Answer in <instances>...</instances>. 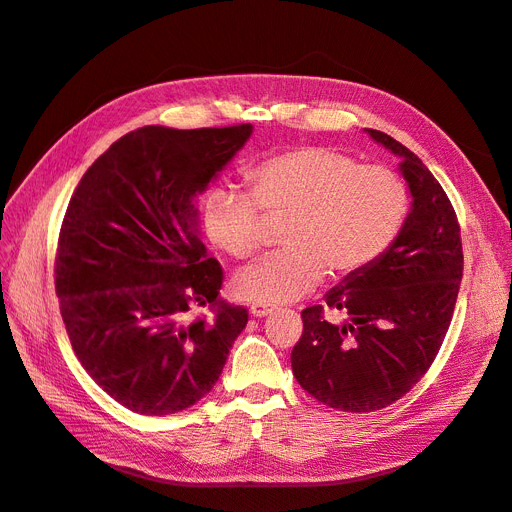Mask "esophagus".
<instances>
[{
	"label": "esophagus",
	"mask_w": 512,
	"mask_h": 512,
	"mask_svg": "<svg viewBox=\"0 0 512 512\" xmlns=\"http://www.w3.org/2000/svg\"><path fill=\"white\" fill-rule=\"evenodd\" d=\"M250 312H252V316H256V318H265V316H271V314H273V307H269V305H265V303H254V305L250 307Z\"/></svg>",
	"instance_id": "esophagus-1"
}]
</instances>
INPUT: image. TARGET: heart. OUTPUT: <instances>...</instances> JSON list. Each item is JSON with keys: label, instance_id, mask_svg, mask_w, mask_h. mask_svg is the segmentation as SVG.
Segmentation results:
<instances>
[{"label": "heart", "instance_id": "heart-1", "mask_svg": "<svg viewBox=\"0 0 512 512\" xmlns=\"http://www.w3.org/2000/svg\"><path fill=\"white\" fill-rule=\"evenodd\" d=\"M250 192L215 185L203 200L207 239L245 260L262 243L269 218L290 213L284 250L241 269L232 288L245 301L288 303L312 290L324 271L342 280L374 265L399 237L410 192L395 170L361 164L322 145L294 147L247 170Z\"/></svg>", "mask_w": 512, "mask_h": 512}]
</instances>
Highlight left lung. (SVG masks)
<instances>
[{
	"mask_svg": "<svg viewBox=\"0 0 512 512\" xmlns=\"http://www.w3.org/2000/svg\"><path fill=\"white\" fill-rule=\"evenodd\" d=\"M376 143L401 158L412 211L382 258L305 307L292 374L320 404L376 412L421 380L444 342L463 275L461 228L442 185L418 156L380 130ZM329 308L349 320L335 325Z\"/></svg>",
	"mask_w": 512,
	"mask_h": 512,
	"instance_id": "left-lung-1",
	"label": "left lung"
}]
</instances>
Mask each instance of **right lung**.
Instances as JSON below:
<instances>
[{"label":"right lung","mask_w":512,"mask_h":512,"mask_svg":"<svg viewBox=\"0 0 512 512\" xmlns=\"http://www.w3.org/2000/svg\"><path fill=\"white\" fill-rule=\"evenodd\" d=\"M250 123L121 136L87 168L61 222L55 292L76 359L121 406H194L218 382L247 309L222 301L224 271L194 228V196ZM198 306L212 314L194 317Z\"/></svg>","instance_id":"1"}]
</instances>
